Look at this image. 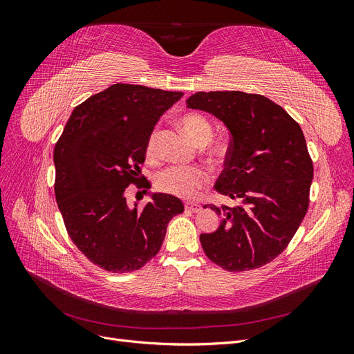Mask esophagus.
Segmentation results:
<instances>
[{
    "label": "esophagus",
    "mask_w": 354,
    "mask_h": 354,
    "mask_svg": "<svg viewBox=\"0 0 354 354\" xmlns=\"http://www.w3.org/2000/svg\"><path fill=\"white\" fill-rule=\"evenodd\" d=\"M185 209L187 212H199L201 205H198V203H185Z\"/></svg>",
    "instance_id": "34e87169"
}]
</instances>
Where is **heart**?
I'll return each instance as SVG.
<instances>
[{"label": "heart", "mask_w": 354, "mask_h": 354, "mask_svg": "<svg viewBox=\"0 0 354 354\" xmlns=\"http://www.w3.org/2000/svg\"><path fill=\"white\" fill-rule=\"evenodd\" d=\"M180 125L185 133L198 145H205L212 134V127L205 116L199 113H186L180 118ZM156 133L149 137L146 145V155L153 158L156 155ZM226 145L223 142L209 143L207 155L212 159H221L226 155ZM209 181V173L202 167H169L156 176L155 185L162 194L173 195L181 199L195 198L198 190Z\"/></svg>", "instance_id": "heart-1"}]
</instances>
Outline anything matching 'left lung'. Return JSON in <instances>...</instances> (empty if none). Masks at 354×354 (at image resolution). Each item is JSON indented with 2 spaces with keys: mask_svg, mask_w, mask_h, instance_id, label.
<instances>
[{
  "mask_svg": "<svg viewBox=\"0 0 354 354\" xmlns=\"http://www.w3.org/2000/svg\"><path fill=\"white\" fill-rule=\"evenodd\" d=\"M186 103L212 113L230 131L226 162L214 187L241 202L233 208L209 205L221 223L199 236L203 252L229 272L259 269L286 248L308 208L313 162L301 127L260 94L199 91Z\"/></svg>",
  "mask_w": 354,
  "mask_h": 354,
  "instance_id": "left-lung-1",
  "label": "left lung"
}]
</instances>
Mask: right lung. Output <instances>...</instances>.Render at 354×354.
<instances>
[{
	"label": "right lung",
	"mask_w": 354,
	"mask_h": 354,
	"mask_svg": "<svg viewBox=\"0 0 354 354\" xmlns=\"http://www.w3.org/2000/svg\"><path fill=\"white\" fill-rule=\"evenodd\" d=\"M183 93L113 84L73 109L55 147V194L68 234L87 259L113 273L138 270L159 252L169 220L183 212L173 195L130 208L125 189L147 194L140 165L153 127ZM151 194V192H149ZM143 198V196H142Z\"/></svg>",
	"instance_id": "add662e5"
}]
</instances>
